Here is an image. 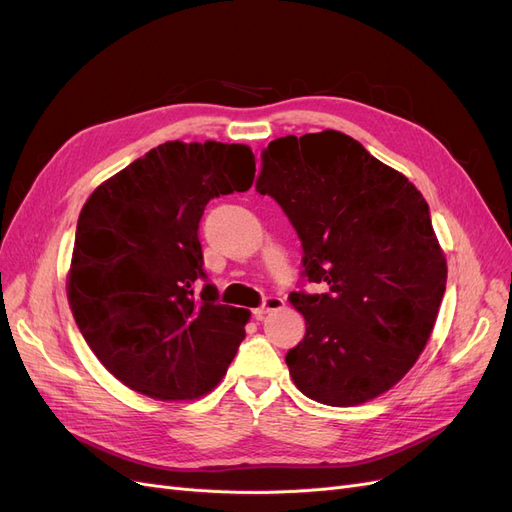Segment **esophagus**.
Listing matches in <instances>:
<instances>
[{
  "label": "esophagus",
  "instance_id": "esophagus-1",
  "mask_svg": "<svg viewBox=\"0 0 512 512\" xmlns=\"http://www.w3.org/2000/svg\"><path fill=\"white\" fill-rule=\"evenodd\" d=\"M280 308H285V299L278 297V295H268V297H263V304L253 310V316L257 320H261L268 312H274V310H280Z\"/></svg>",
  "mask_w": 512,
  "mask_h": 512
}]
</instances>
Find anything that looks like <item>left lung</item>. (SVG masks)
<instances>
[{
    "label": "left lung",
    "instance_id": "8db88e82",
    "mask_svg": "<svg viewBox=\"0 0 512 512\" xmlns=\"http://www.w3.org/2000/svg\"><path fill=\"white\" fill-rule=\"evenodd\" d=\"M255 189L301 240L293 291L306 335L285 356L310 399L350 407L390 390L418 361L437 320L447 261L428 204L407 177L337 130L280 137L261 154Z\"/></svg>",
    "mask_w": 512,
    "mask_h": 512
}]
</instances>
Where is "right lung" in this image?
Wrapping results in <instances>:
<instances>
[{"label":"right lung","mask_w":512,"mask_h":512,"mask_svg":"<svg viewBox=\"0 0 512 512\" xmlns=\"http://www.w3.org/2000/svg\"><path fill=\"white\" fill-rule=\"evenodd\" d=\"M253 179L246 145L168 141L86 200L69 304L92 352L128 388L162 401L198 399L234 361L249 310L217 301L198 227L208 202L246 192Z\"/></svg>","instance_id":"obj_1"}]
</instances>
